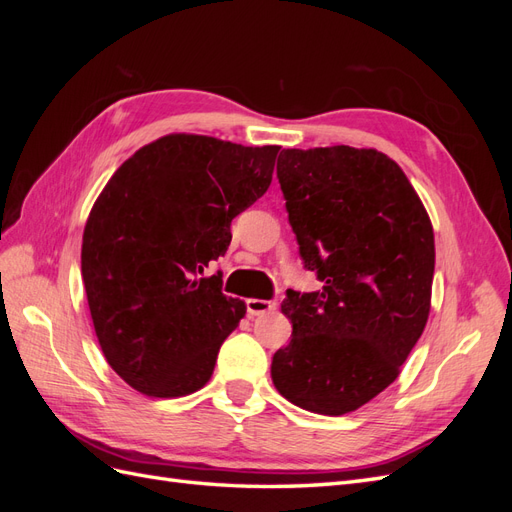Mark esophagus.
<instances>
[{
  "label": "esophagus",
  "mask_w": 512,
  "mask_h": 512,
  "mask_svg": "<svg viewBox=\"0 0 512 512\" xmlns=\"http://www.w3.org/2000/svg\"><path fill=\"white\" fill-rule=\"evenodd\" d=\"M245 305H247V314L250 316L267 314V312H273V309L277 307L275 301H267V299H247Z\"/></svg>",
  "instance_id": "obj_1"
}]
</instances>
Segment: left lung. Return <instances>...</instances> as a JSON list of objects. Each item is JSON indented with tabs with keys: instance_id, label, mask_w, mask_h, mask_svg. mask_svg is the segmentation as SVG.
<instances>
[{
	"instance_id": "8db88e82",
	"label": "left lung",
	"mask_w": 512,
	"mask_h": 512,
	"mask_svg": "<svg viewBox=\"0 0 512 512\" xmlns=\"http://www.w3.org/2000/svg\"><path fill=\"white\" fill-rule=\"evenodd\" d=\"M277 179L299 252L322 288L288 290L271 378L303 410L342 416L395 382L431 307L433 228L389 156L348 145L284 149Z\"/></svg>"
}]
</instances>
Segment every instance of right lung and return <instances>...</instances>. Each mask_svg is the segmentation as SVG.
I'll use <instances>...</instances> for the list:
<instances>
[{
    "instance_id": "obj_1",
    "label": "right lung",
    "mask_w": 512,
    "mask_h": 512,
    "mask_svg": "<svg viewBox=\"0 0 512 512\" xmlns=\"http://www.w3.org/2000/svg\"><path fill=\"white\" fill-rule=\"evenodd\" d=\"M280 147L168 134L123 162L91 209L81 250L100 348L147 397L209 382L245 303L200 277L230 245V222L269 190Z\"/></svg>"
}]
</instances>
